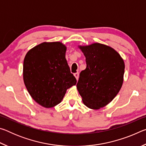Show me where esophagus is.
I'll return each instance as SVG.
<instances>
[{"instance_id":"obj_1","label":"esophagus","mask_w":146,"mask_h":146,"mask_svg":"<svg viewBox=\"0 0 146 146\" xmlns=\"http://www.w3.org/2000/svg\"><path fill=\"white\" fill-rule=\"evenodd\" d=\"M74 76H75V78H76V80H78V76H79V73L77 72V73H74Z\"/></svg>"}]
</instances>
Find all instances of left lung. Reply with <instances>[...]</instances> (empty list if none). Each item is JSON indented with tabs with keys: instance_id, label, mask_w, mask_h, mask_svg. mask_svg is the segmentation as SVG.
I'll return each mask as SVG.
<instances>
[{
	"instance_id": "obj_1",
	"label": "left lung",
	"mask_w": 146,
	"mask_h": 146,
	"mask_svg": "<svg viewBox=\"0 0 146 146\" xmlns=\"http://www.w3.org/2000/svg\"><path fill=\"white\" fill-rule=\"evenodd\" d=\"M78 47L85 56L87 67L80 72L76 88L84 104L99 110L111 102L122 88L124 62L115 49L105 44Z\"/></svg>"
}]
</instances>
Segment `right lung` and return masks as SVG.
<instances>
[{"instance_id":"right-lung-1","label":"right lung","mask_w":146,"mask_h":146,"mask_svg":"<svg viewBox=\"0 0 146 146\" xmlns=\"http://www.w3.org/2000/svg\"><path fill=\"white\" fill-rule=\"evenodd\" d=\"M67 47L60 42H44L28 51L23 80L32 98L46 108L61 102L68 89L76 85L66 58Z\"/></svg>"}]
</instances>
